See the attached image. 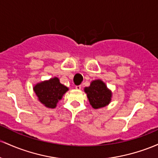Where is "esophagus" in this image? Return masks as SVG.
Wrapping results in <instances>:
<instances>
[{"mask_svg":"<svg viewBox=\"0 0 158 158\" xmlns=\"http://www.w3.org/2000/svg\"><path fill=\"white\" fill-rule=\"evenodd\" d=\"M81 87H82V86H81V85H78V86H75V89L77 90H80L81 89Z\"/></svg>","mask_w":158,"mask_h":158,"instance_id":"esophagus-1","label":"esophagus"}]
</instances>
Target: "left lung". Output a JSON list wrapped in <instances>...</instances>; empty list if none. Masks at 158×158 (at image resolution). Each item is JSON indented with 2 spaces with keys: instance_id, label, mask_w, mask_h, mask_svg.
<instances>
[{
  "instance_id": "obj_1",
  "label": "left lung",
  "mask_w": 158,
  "mask_h": 158,
  "mask_svg": "<svg viewBox=\"0 0 158 158\" xmlns=\"http://www.w3.org/2000/svg\"><path fill=\"white\" fill-rule=\"evenodd\" d=\"M84 91L87 94L90 104L95 109L105 107L111 101L112 94L101 80L93 81L89 87L84 89Z\"/></svg>"
}]
</instances>
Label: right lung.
<instances>
[{
	"label": "right lung",
	"mask_w": 158,
	"mask_h": 158,
	"mask_svg": "<svg viewBox=\"0 0 158 158\" xmlns=\"http://www.w3.org/2000/svg\"><path fill=\"white\" fill-rule=\"evenodd\" d=\"M33 90L42 104L47 107L54 108L69 89L60 84L57 77H54L37 84Z\"/></svg>",
	"instance_id": "1"
}]
</instances>
